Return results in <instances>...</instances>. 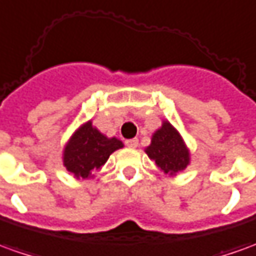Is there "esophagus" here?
<instances>
[{
	"mask_svg": "<svg viewBox=\"0 0 256 256\" xmlns=\"http://www.w3.org/2000/svg\"><path fill=\"white\" fill-rule=\"evenodd\" d=\"M126 146L130 147V148H136L138 146V140L137 138H130V140H126Z\"/></svg>",
	"mask_w": 256,
	"mask_h": 256,
	"instance_id": "obj_1",
	"label": "esophagus"
}]
</instances>
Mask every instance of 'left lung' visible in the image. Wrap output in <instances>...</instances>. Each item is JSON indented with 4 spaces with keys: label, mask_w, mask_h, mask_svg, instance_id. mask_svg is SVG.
Here are the masks:
<instances>
[{
    "label": "left lung",
    "mask_w": 256,
    "mask_h": 256,
    "mask_svg": "<svg viewBox=\"0 0 256 256\" xmlns=\"http://www.w3.org/2000/svg\"><path fill=\"white\" fill-rule=\"evenodd\" d=\"M146 152L156 161L158 168L168 175L184 171L190 160L182 137L170 122H164L161 128L152 134L151 144L146 148Z\"/></svg>",
    "instance_id": "1"
}]
</instances>
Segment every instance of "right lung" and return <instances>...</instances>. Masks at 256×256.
Instances as JSON below:
<instances>
[{
    "label": "right lung",
    "instance_id": "1",
    "mask_svg": "<svg viewBox=\"0 0 256 256\" xmlns=\"http://www.w3.org/2000/svg\"><path fill=\"white\" fill-rule=\"evenodd\" d=\"M122 147L123 142L119 138H108L90 120L71 136L64 148L62 162L74 176L91 178L92 174L108 161L109 156Z\"/></svg>",
    "mask_w": 256,
    "mask_h": 256
}]
</instances>
